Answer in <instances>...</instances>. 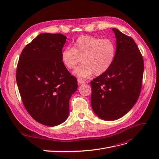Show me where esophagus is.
<instances>
[{
  "mask_svg": "<svg viewBox=\"0 0 159 159\" xmlns=\"http://www.w3.org/2000/svg\"><path fill=\"white\" fill-rule=\"evenodd\" d=\"M78 84H80V85H82V84H85V81H84V80H81V79L78 78Z\"/></svg>",
  "mask_w": 159,
  "mask_h": 159,
  "instance_id": "34e87169",
  "label": "esophagus"
}]
</instances>
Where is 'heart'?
I'll list each match as a JSON object with an SVG mask.
<instances>
[{
    "mask_svg": "<svg viewBox=\"0 0 159 159\" xmlns=\"http://www.w3.org/2000/svg\"><path fill=\"white\" fill-rule=\"evenodd\" d=\"M116 46L109 38L81 36L75 40L74 47H68L62 50L61 59L66 68L72 70L80 63L74 74L80 78H87L93 73L99 75L106 72L112 66Z\"/></svg>",
    "mask_w": 159,
    "mask_h": 159,
    "instance_id": "obj_1",
    "label": "heart"
}]
</instances>
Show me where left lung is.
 Segmentation results:
<instances>
[{"instance_id":"left-lung-1","label":"left lung","mask_w":159,"mask_h":159,"mask_svg":"<svg viewBox=\"0 0 159 159\" xmlns=\"http://www.w3.org/2000/svg\"><path fill=\"white\" fill-rule=\"evenodd\" d=\"M112 30L117 46L113 63L90 82L93 111L106 121L122 117L136 103L144 71L143 56L134 40L116 28Z\"/></svg>"}]
</instances>
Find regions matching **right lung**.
Here are the masks:
<instances>
[{"label": "right lung", "instance_id": "add662e5", "mask_svg": "<svg viewBox=\"0 0 159 159\" xmlns=\"http://www.w3.org/2000/svg\"><path fill=\"white\" fill-rule=\"evenodd\" d=\"M66 38L61 34H40L23 49L17 65L24 105L34 119L49 127L68 118L69 101L78 88L77 79L61 59Z\"/></svg>", "mask_w": 159, "mask_h": 159}]
</instances>
